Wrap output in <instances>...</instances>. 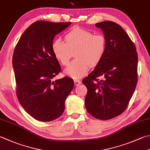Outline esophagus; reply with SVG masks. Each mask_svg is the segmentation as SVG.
I'll use <instances>...</instances> for the list:
<instances>
[{
	"label": "esophagus",
	"mask_w": 150,
	"mask_h": 150,
	"mask_svg": "<svg viewBox=\"0 0 150 150\" xmlns=\"http://www.w3.org/2000/svg\"><path fill=\"white\" fill-rule=\"evenodd\" d=\"M81 81L78 80H74V84L75 86H79V85L81 84Z\"/></svg>",
	"instance_id": "1"
}]
</instances>
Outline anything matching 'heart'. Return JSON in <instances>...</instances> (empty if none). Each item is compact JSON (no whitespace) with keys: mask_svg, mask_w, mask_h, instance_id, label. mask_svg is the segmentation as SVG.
Returning <instances> with one entry per match:
<instances>
[{"mask_svg":"<svg viewBox=\"0 0 150 150\" xmlns=\"http://www.w3.org/2000/svg\"><path fill=\"white\" fill-rule=\"evenodd\" d=\"M64 41L56 39L52 43V53L61 65L67 66L74 53L75 60L64 70L67 76L78 79L86 74L89 67H95L103 60L106 40L101 34L76 27L64 35Z\"/></svg>","mask_w":150,"mask_h":150,"instance_id":"1","label":"heart"}]
</instances>
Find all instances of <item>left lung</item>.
<instances>
[{"mask_svg": "<svg viewBox=\"0 0 150 150\" xmlns=\"http://www.w3.org/2000/svg\"><path fill=\"white\" fill-rule=\"evenodd\" d=\"M95 25L103 31L106 50L100 63L82 80L87 89L85 105L92 116L108 120L122 114L128 106L138 81V54L120 25L106 21ZM99 77H103L101 81Z\"/></svg>", "mask_w": 150, "mask_h": 150, "instance_id": "1", "label": "left lung"}]
</instances>
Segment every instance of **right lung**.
Here are the masks:
<instances>
[{"label": "right lung", "instance_id": "add662e5", "mask_svg": "<svg viewBox=\"0 0 150 150\" xmlns=\"http://www.w3.org/2000/svg\"><path fill=\"white\" fill-rule=\"evenodd\" d=\"M70 23H33L14 49L12 64L17 97L25 111L39 121H50L60 117L66 98L74 86L69 77L53 81L61 69L52 53V43Z\"/></svg>", "mask_w": 150, "mask_h": 150}]
</instances>
